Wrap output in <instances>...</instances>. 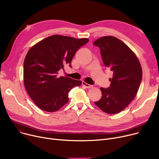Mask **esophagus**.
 <instances>
[{"mask_svg":"<svg viewBox=\"0 0 159 159\" xmlns=\"http://www.w3.org/2000/svg\"><path fill=\"white\" fill-rule=\"evenodd\" d=\"M82 86H84L85 88H91V87H92V86L91 85H89V84H87L86 82H84L83 81L82 82Z\"/></svg>","mask_w":159,"mask_h":159,"instance_id":"1","label":"esophagus"}]
</instances>
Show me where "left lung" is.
<instances>
[{
  "label": "left lung",
  "instance_id": "8db88e82",
  "mask_svg": "<svg viewBox=\"0 0 159 159\" xmlns=\"http://www.w3.org/2000/svg\"><path fill=\"white\" fill-rule=\"evenodd\" d=\"M93 45L100 48L104 66L113 71L110 87L101 88L102 97L95 104L105 113H119L137 93L143 77L140 64L130 48L115 37H102Z\"/></svg>",
  "mask_w": 159,
  "mask_h": 159
}]
</instances>
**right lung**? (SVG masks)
Segmentation results:
<instances>
[{
    "mask_svg": "<svg viewBox=\"0 0 159 159\" xmlns=\"http://www.w3.org/2000/svg\"><path fill=\"white\" fill-rule=\"evenodd\" d=\"M89 39L52 35L40 41L28 51L24 62V83L33 101L48 112L58 110L69 101L68 93L80 80L58 77L64 66L70 67L77 50Z\"/></svg>",
    "mask_w": 159,
    "mask_h": 159,
    "instance_id": "1",
    "label": "right lung"
}]
</instances>
